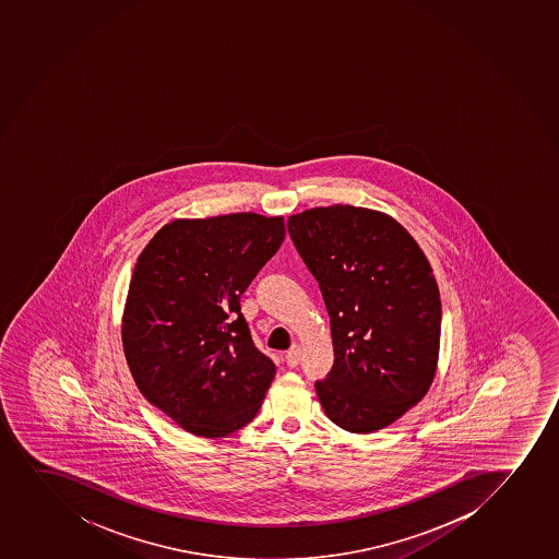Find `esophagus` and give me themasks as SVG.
Listing matches in <instances>:
<instances>
[{
    "label": "esophagus",
    "mask_w": 559,
    "mask_h": 559,
    "mask_svg": "<svg viewBox=\"0 0 559 559\" xmlns=\"http://www.w3.org/2000/svg\"><path fill=\"white\" fill-rule=\"evenodd\" d=\"M286 361H288L289 367L299 366V361H300L299 345H294V347L289 348L288 353H286Z\"/></svg>",
    "instance_id": "34e87169"
}]
</instances>
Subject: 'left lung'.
Here are the masks:
<instances>
[{"label":"left lung","mask_w":559,"mask_h":559,"mask_svg":"<svg viewBox=\"0 0 559 559\" xmlns=\"http://www.w3.org/2000/svg\"><path fill=\"white\" fill-rule=\"evenodd\" d=\"M331 316L334 366L316 382L326 417L353 433L401 419L438 371L441 300L414 236L385 212L332 204L288 217Z\"/></svg>","instance_id":"1"}]
</instances>
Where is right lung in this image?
Returning <instances> with one entry per match:
<instances>
[{
    "instance_id": "add662e5",
    "label": "right lung",
    "mask_w": 559,
    "mask_h": 559,
    "mask_svg": "<svg viewBox=\"0 0 559 559\" xmlns=\"http://www.w3.org/2000/svg\"><path fill=\"white\" fill-rule=\"evenodd\" d=\"M284 235L283 216L179 217L140 252L121 316L123 355L140 393L193 436L246 427L275 379L240 297Z\"/></svg>"
}]
</instances>
